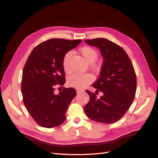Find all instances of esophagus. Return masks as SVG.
<instances>
[{"instance_id": "obj_1", "label": "esophagus", "mask_w": 158, "mask_h": 158, "mask_svg": "<svg viewBox=\"0 0 158 158\" xmlns=\"http://www.w3.org/2000/svg\"><path fill=\"white\" fill-rule=\"evenodd\" d=\"M76 92H77V94H80V93H81V92H83V90H81V89H77V91H76Z\"/></svg>"}]
</instances>
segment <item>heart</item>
Returning a JSON list of instances; mask_svg holds the SVG:
<instances>
[{"instance_id":"1","label":"heart","mask_w":158,"mask_h":158,"mask_svg":"<svg viewBox=\"0 0 158 158\" xmlns=\"http://www.w3.org/2000/svg\"><path fill=\"white\" fill-rule=\"evenodd\" d=\"M80 53L82 56L85 61L89 64H92L98 59V52L94 48L89 46H84L80 49ZM71 56L70 52H66L63 57V66L66 72H69V62ZM93 81L92 76L89 74H74L68 80L69 84L72 87L82 89Z\"/></svg>"}]
</instances>
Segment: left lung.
Instances as JSON below:
<instances>
[{
  "mask_svg": "<svg viewBox=\"0 0 158 158\" xmlns=\"http://www.w3.org/2000/svg\"><path fill=\"white\" fill-rule=\"evenodd\" d=\"M85 44L96 47L103 59L99 78L92 86L95 94L86 90L89 101L84 111L91 120L112 124L123 117L135 97L136 77L127 52L121 47L105 38L85 40ZM103 95L97 99L96 94Z\"/></svg>",
  "mask_w": 158,
  "mask_h": 158,
  "instance_id": "1",
  "label": "left lung"
}]
</instances>
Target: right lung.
Wrapping results in <instances>:
<instances>
[{
    "label": "right lung",
    "instance_id": "right-lung-1",
    "mask_svg": "<svg viewBox=\"0 0 158 158\" xmlns=\"http://www.w3.org/2000/svg\"><path fill=\"white\" fill-rule=\"evenodd\" d=\"M81 42L57 38L45 41L32 50L23 67V102L32 118L43 127L53 128L65 121V113L76 92L73 88H64L55 94V85L64 84L63 57Z\"/></svg>",
    "mask_w": 158,
    "mask_h": 158
}]
</instances>
